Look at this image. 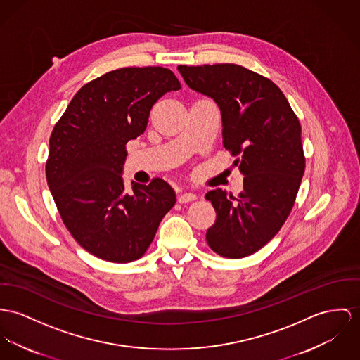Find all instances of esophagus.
Segmentation results:
<instances>
[{"label":"esophagus","mask_w":360,"mask_h":360,"mask_svg":"<svg viewBox=\"0 0 360 360\" xmlns=\"http://www.w3.org/2000/svg\"><path fill=\"white\" fill-rule=\"evenodd\" d=\"M197 197H195V194L193 193H188V192H184V193L178 194V201L181 202V204H184V202H192L194 201Z\"/></svg>","instance_id":"obj_1"}]
</instances>
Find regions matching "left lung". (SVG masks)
Instances as JSON below:
<instances>
[{
	"label": "left lung",
	"mask_w": 360,
	"mask_h": 360,
	"mask_svg": "<svg viewBox=\"0 0 360 360\" xmlns=\"http://www.w3.org/2000/svg\"><path fill=\"white\" fill-rule=\"evenodd\" d=\"M186 84L219 105L223 146L236 156L244 191L205 194L217 211L207 244L227 259L263 248L288 219L304 175L299 117L276 83L237 64L178 65Z\"/></svg>",
	"instance_id": "left-lung-1"
}]
</instances>
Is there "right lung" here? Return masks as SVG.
I'll list each match as a JSON object with an SVG mask.
<instances>
[{
    "instance_id": "right-lung-1",
    "label": "right lung",
    "mask_w": 360,
    "mask_h": 360,
    "mask_svg": "<svg viewBox=\"0 0 360 360\" xmlns=\"http://www.w3.org/2000/svg\"><path fill=\"white\" fill-rule=\"evenodd\" d=\"M181 83L163 67H127L82 86L49 139L46 181L58 214L75 241L91 255L112 262L137 260L175 204L160 178L122 179L126 143L141 136L153 104Z\"/></svg>"
}]
</instances>
